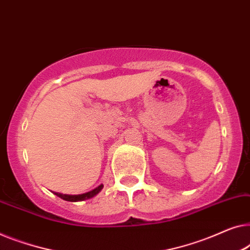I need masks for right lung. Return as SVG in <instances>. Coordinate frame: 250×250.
<instances>
[{"label": "right lung", "instance_id": "1", "mask_svg": "<svg viewBox=\"0 0 250 250\" xmlns=\"http://www.w3.org/2000/svg\"><path fill=\"white\" fill-rule=\"evenodd\" d=\"M100 190H101V187L99 186L98 188H96V189L89 191V193L82 194V195H63V194H59V193H55V194L57 195V196H60L64 201L81 202V201H85V200H89V198L93 197V196H95V195L98 194ZM53 193H54V191H53Z\"/></svg>", "mask_w": 250, "mask_h": 250}]
</instances>
